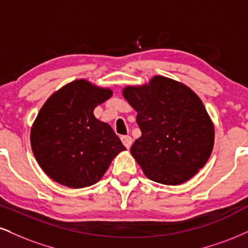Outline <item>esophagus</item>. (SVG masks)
Here are the masks:
<instances>
[{
	"mask_svg": "<svg viewBox=\"0 0 248 248\" xmlns=\"http://www.w3.org/2000/svg\"><path fill=\"white\" fill-rule=\"evenodd\" d=\"M122 142H123V145L125 146V147H126L127 149H129L131 146H132V142H133V140H132V138H131L130 136H123L122 137Z\"/></svg>",
	"mask_w": 248,
	"mask_h": 248,
	"instance_id": "1",
	"label": "esophagus"
}]
</instances>
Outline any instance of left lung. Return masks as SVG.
Returning <instances> with one entry per match:
<instances>
[{
	"label": "left lung",
	"mask_w": 248,
	"mask_h": 248,
	"mask_svg": "<svg viewBox=\"0 0 248 248\" xmlns=\"http://www.w3.org/2000/svg\"><path fill=\"white\" fill-rule=\"evenodd\" d=\"M123 96L137 111L141 137L131 154L151 180L179 185L191 179L212 154L215 130L202 101L191 88L155 76L126 86Z\"/></svg>",
	"instance_id": "obj_1"
}]
</instances>
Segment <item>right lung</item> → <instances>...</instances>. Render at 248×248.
<instances>
[{
    "instance_id": "1",
    "label": "right lung",
    "mask_w": 248,
    "mask_h": 248,
    "mask_svg": "<svg viewBox=\"0 0 248 248\" xmlns=\"http://www.w3.org/2000/svg\"><path fill=\"white\" fill-rule=\"evenodd\" d=\"M111 95L110 88L78 79L51 94L40 109L31 147L40 168L56 183L71 188L95 184L126 149L111 126L93 114Z\"/></svg>"
}]
</instances>
